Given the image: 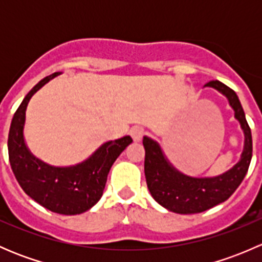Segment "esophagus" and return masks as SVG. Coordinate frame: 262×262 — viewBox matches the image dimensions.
Segmentation results:
<instances>
[{
    "label": "esophagus",
    "instance_id": "1",
    "mask_svg": "<svg viewBox=\"0 0 262 262\" xmlns=\"http://www.w3.org/2000/svg\"><path fill=\"white\" fill-rule=\"evenodd\" d=\"M146 134V130H144L142 126H133V128L130 129V136L132 138L134 139V142H139L142 138H143V136Z\"/></svg>",
    "mask_w": 262,
    "mask_h": 262
}]
</instances>
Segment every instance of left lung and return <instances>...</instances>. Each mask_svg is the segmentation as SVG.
I'll list each match as a JSON object with an SVG mask.
<instances>
[{
	"label": "left lung",
	"instance_id": "left-lung-1",
	"mask_svg": "<svg viewBox=\"0 0 262 262\" xmlns=\"http://www.w3.org/2000/svg\"><path fill=\"white\" fill-rule=\"evenodd\" d=\"M205 86L218 90L228 99L245 133V147L241 160L227 172L214 178H190L179 172L167 161L157 142L144 137V173L147 186L153 199L166 209L179 214L202 213L226 202L247 173L252 158V137L245 112L236 92L219 81H210Z\"/></svg>",
	"mask_w": 262,
	"mask_h": 262
}]
</instances>
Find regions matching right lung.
I'll list each match as a JSON object with an SVG mask.
<instances>
[{
	"instance_id": "right-lung-1",
	"label": "right lung",
	"mask_w": 262,
	"mask_h": 262,
	"mask_svg": "<svg viewBox=\"0 0 262 262\" xmlns=\"http://www.w3.org/2000/svg\"><path fill=\"white\" fill-rule=\"evenodd\" d=\"M58 75L47 76L26 95L12 118L7 147L10 165L21 189L52 212L75 215L99 202L113 163L133 139L126 136L106 142L86 161L70 167H54L34 157L24 141L26 107L31 96Z\"/></svg>"
}]
</instances>
